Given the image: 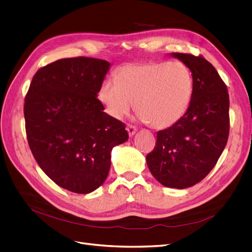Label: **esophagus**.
Listing matches in <instances>:
<instances>
[{"mask_svg": "<svg viewBox=\"0 0 252 252\" xmlns=\"http://www.w3.org/2000/svg\"><path fill=\"white\" fill-rule=\"evenodd\" d=\"M126 131H127L129 137H133V136L136 134L137 128H136L134 126H126Z\"/></svg>", "mask_w": 252, "mask_h": 252, "instance_id": "esophagus-1", "label": "esophagus"}]
</instances>
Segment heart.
I'll return each mask as SVG.
<instances>
[{"mask_svg":"<svg viewBox=\"0 0 252 252\" xmlns=\"http://www.w3.org/2000/svg\"><path fill=\"white\" fill-rule=\"evenodd\" d=\"M192 93V73L184 63L146 62L126 65L116 80L102 81L97 98L115 119L127 116L136 101L141 121L155 128H166L185 115Z\"/></svg>","mask_w":252,"mask_h":252,"instance_id":"heart-1","label":"heart"}]
</instances>
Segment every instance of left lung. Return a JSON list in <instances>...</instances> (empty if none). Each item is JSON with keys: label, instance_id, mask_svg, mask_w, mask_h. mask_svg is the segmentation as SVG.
Here are the masks:
<instances>
[{"label": "left lung", "instance_id": "left-lung-1", "mask_svg": "<svg viewBox=\"0 0 252 252\" xmlns=\"http://www.w3.org/2000/svg\"><path fill=\"white\" fill-rule=\"evenodd\" d=\"M169 55L190 69L192 98L178 123L157 133L156 147L146 156V163L165 187L186 189L206 178L224 150L229 133V97L215 67L201 56Z\"/></svg>", "mask_w": 252, "mask_h": 252}]
</instances>
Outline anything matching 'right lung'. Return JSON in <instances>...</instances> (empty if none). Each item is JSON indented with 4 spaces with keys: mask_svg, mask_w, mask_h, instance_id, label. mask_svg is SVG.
<instances>
[{
    "mask_svg": "<svg viewBox=\"0 0 252 252\" xmlns=\"http://www.w3.org/2000/svg\"><path fill=\"white\" fill-rule=\"evenodd\" d=\"M110 66L88 57L57 60L35 73L25 99L28 143L37 164L73 193L100 187L112 150L128 139L126 126L105 113L97 99Z\"/></svg>",
    "mask_w": 252,
    "mask_h": 252,
    "instance_id": "add662e5",
    "label": "right lung"
}]
</instances>
